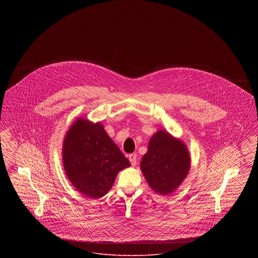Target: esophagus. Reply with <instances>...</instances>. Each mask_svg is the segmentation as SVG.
Wrapping results in <instances>:
<instances>
[{"label":"esophagus","instance_id":"esophagus-1","mask_svg":"<svg viewBox=\"0 0 258 258\" xmlns=\"http://www.w3.org/2000/svg\"><path fill=\"white\" fill-rule=\"evenodd\" d=\"M128 160L131 161L132 165L135 166V164H136V160H137L136 154H131V155H128Z\"/></svg>","mask_w":258,"mask_h":258}]
</instances>
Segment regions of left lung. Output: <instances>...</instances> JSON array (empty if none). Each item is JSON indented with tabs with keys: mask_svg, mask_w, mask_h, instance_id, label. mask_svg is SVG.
Wrapping results in <instances>:
<instances>
[{
	"mask_svg": "<svg viewBox=\"0 0 258 258\" xmlns=\"http://www.w3.org/2000/svg\"><path fill=\"white\" fill-rule=\"evenodd\" d=\"M140 168L149 186L161 196L174 192L190 168V155L184 142L160 130L149 141Z\"/></svg>",
	"mask_w": 258,
	"mask_h": 258,
	"instance_id": "obj_1",
	"label": "left lung"
}]
</instances>
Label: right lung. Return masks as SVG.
<instances>
[{
	"instance_id": "1",
	"label": "right lung",
	"mask_w": 258,
	"mask_h": 258,
	"mask_svg": "<svg viewBox=\"0 0 258 258\" xmlns=\"http://www.w3.org/2000/svg\"><path fill=\"white\" fill-rule=\"evenodd\" d=\"M62 164L74 187L88 198L104 197L118 173L131 166L102 123L78 118L62 142Z\"/></svg>"
}]
</instances>
